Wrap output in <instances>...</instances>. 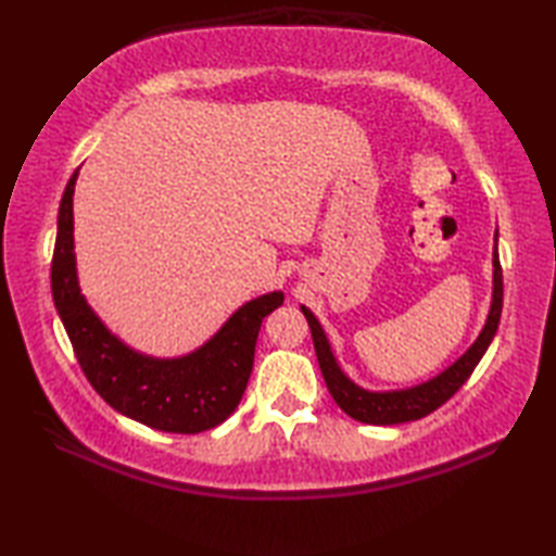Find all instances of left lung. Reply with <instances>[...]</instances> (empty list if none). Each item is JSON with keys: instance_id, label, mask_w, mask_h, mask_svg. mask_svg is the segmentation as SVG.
<instances>
[{"instance_id": "left-lung-1", "label": "left lung", "mask_w": 556, "mask_h": 556, "mask_svg": "<svg viewBox=\"0 0 556 556\" xmlns=\"http://www.w3.org/2000/svg\"><path fill=\"white\" fill-rule=\"evenodd\" d=\"M492 265H494L492 305H490L488 323H485V327H482V332L476 339V344L470 346L454 365H448L444 372L432 377V380L422 382L418 387H410V389H399V392H368V389H361L358 384H353L349 377L341 372L339 363L334 361V353H332V349H329V341L323 332L320 323H317V317L308 308H305V305H301V311L305 315V320H308V327L313 332L317 363H320L327 389H329V394H332V399L337 401V406L344 413H349L351 418H356L361 422L399 425V422H408V420H418V418L430 416L432 410L446 404V401L452 399L460 387H464L470 372L476 370L480 358L485 356V351L492 344L494 334H497L500 317H502V301H504L497 243H494Z\"/></svg>"}]
</instances>
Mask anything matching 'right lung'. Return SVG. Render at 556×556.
Masks as SVG:
<instances>
[{
    "instance_id": "1",
    "label": "right lung",
    "mask_w": 556,
    "mask_h": 556,
    "mask_svg": "<svg viewBox=\"0 0 556 556\" xmlns=\"http://www.w3.org/2000/svg\"><path fill=\"white\" fill-rule=\"evenodd\" d=\"M74 172L62 195L52 255V296L80 370L108 404L162 432L217 428L239 406L253 370L255 341L285 293H265L236 311L219 332L181 358H150L128 349L92 313L78 287L74 255Z\"/></svg>"
}]
</instances>
